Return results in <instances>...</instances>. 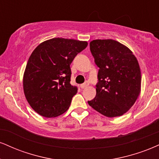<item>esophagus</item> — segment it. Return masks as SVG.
<instances>
[{
    "label": "esophagus",
    "mask_w": 159,
    "mask_h": 159,
    "mask_svg": "<svg viewBox=\"0 0 159 159\" xmlns=\"http://www.w3.org/2000/svg\"><path fill=\"white\" fill-rule=\"evenodd\" d=\"M88 85H89V84H88L87 82H86V83H84V84H81V89H84V88L87 87Z\"/></svg>",
    "instance_id": "1"
}]
</instances>
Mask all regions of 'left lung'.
I'll list each match as a JSON object with an SVG mask.
<instances>
[{
  "mask_svg": "<svg viewBox=\"0 0 159 159\" xmlns=\"http://www.w3.org/2000/svg\"><path fill=\"white\" fill-rule=\"evenodd\" d=\"M89 48L99 67L96 95L88 104L107 117L127 112L141 92V70L128 47L112 39L93 40Z\"/></svg>",
  "mask_w": 159,
  "mask_h": 159,
  "instance_id": "1",
  "label": "left lung"
}]
</instances>
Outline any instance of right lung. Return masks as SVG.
Listing matches in <instances>:
<instances>
[{
	"label": "right lung",
	"instance_id": "1",
	"mask_svg": "<svg viewBox=\"0 0 159 159\" xmlns=\"http://www.w3.org/2000/svg\"><path fill=\"white\" fill-rule=\"evenodd\" d=\"M87 41L55 38L34 49L25 69L23 86L25 97L37 113L57 117L70 107L78 88L70 84V64L87 47Z\"/></svg>",
	"mask_w": 159,
	"mask_h": 159
}]
</instances>
